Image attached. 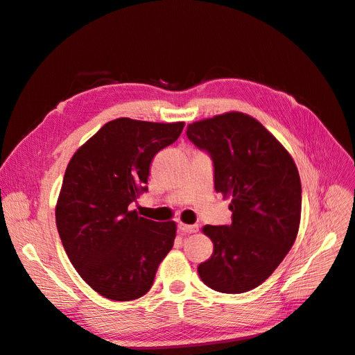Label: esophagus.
I'll return each mask as SVG.
<instances>
[{"label":"esophagus","mask_w":355,"mask_h":355,"mask_svg":"<svg viewBox=\"0 0 355 355\" xmlns=\"http://www.w3.org/2000/svg\"><path fill=\"white\" fill-rule=\"evenodd\" d=\"M178 227H179V230H180L182 232H187V234H194V232L198 231L197 225H187V223H184V222H179Z\"/></svg>","instance_id":"obj_1"}]
</instances>
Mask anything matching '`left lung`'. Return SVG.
Here are the masks:
<instances>
[{
	"label": "left lung",
	"mask_w": 355,
	"mask_h": 355,
	"mask_svg": "<svg viewBox=\"0 0 355 355\" xmlns=\"http://www.w3.org/2000/svg\"><path fill=\"white\" fill-rule=\"evenodd\" d=\"M187 135L211 155L214 189L231 200L232 211L230 225L202 227L213 253L198 265V275L220 293L249 292L277 270L297 237V167L271 132L239 111L192 123Z\"/></svg>",
	"instance_id": "obj_1"
}]
</instances>
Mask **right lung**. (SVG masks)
Wrapping results in <instances>:
<instances>
[{
    "instance_id": "1",
    "label": "right lung",
    "mask_w": 355,
    "mask_h": 355,
    "mask_svg": "<svg viewBox=\"0 0 355 355\" xmlns=\"http://www.w3.org/2000/svg\"><path fill=\"white\" fill-rule=\"evenodd\" d=\"M184 125L116 118L69 159L56 202L58 231L75 270L105 297L144 296L173 247V220L145 219L128 204L146 191L154 155Z\"/></svg>"
}]
</instances>
